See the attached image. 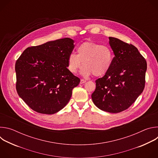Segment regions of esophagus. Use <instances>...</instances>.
I'll return each instance as SVG.
<instances>
[{"label": "esophagus", "mask_w": 158, "mask_h": 158, "mask_svg": "<svg viewBox=\"0 0 158 158\" xmlns=\"http://www.w3.org/2000/svg\"><path fill=\"white\" fill-rule=\"evenodd\" d=\"M86 82V81L85 80H84V79H81V81H80V84H84V83H85Z\"/></svg>", "instance_id": "1"}]
</instances>
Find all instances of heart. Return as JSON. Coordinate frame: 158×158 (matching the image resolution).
<instances>
[{
	"label": "heart",
	"mask_w": 158,
	"mask_h": 158,
	"mask_svg": "<svg viewBox=\"0 0 158 158\" xmlns=\"http://www.w3.org/2000/svg\"><path fill=\"white\" fill-rule=\"evenodd\" d=\"M113 52L105 45L87 41L80 44L77 54L71 53L67 57V69L72 74H76L82 65L81 74L89 77L93 74L101 77L106 74L110 69L113 60Z\"/></svg>",
	"instance_id": "b5f03b06"
}]
</instances>
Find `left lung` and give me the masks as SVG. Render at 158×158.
<instances>
[{"mask_svg":"<svg viewBox=\"0 0 158 158\" xmlns=\"http://www.w3.org/2000/svg\"><path fill=\"white\" fill-rule=\"evenodd\" d=\"M109 39L115 56L109 72L96 81L91 97L101 110L118 113L129 107L143 93L147 62L133 45L115 37Z\"/></svg>","mask_w":158,"mask_h":158,"instance_id":"8db88e82","label":"left lung"}]
</instances>
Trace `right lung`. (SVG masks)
I'll return each instance as SVG.
<instances>
[{
  "mask_svg": "<svg viewBox=\"0 0 158 158\" xmlns=\"http://www.w3.org/2000/svg\"><path fill=\"white\" fill-rule=\"evenodd\" d=\"M74 41L64 38L27 48L17 60L16 89L29 107L53 114L69 101L80 79L67 69Z\"/></svg>",
  "mask_w": 158,
  "mask_h": 158,
  "instance_id": "right-lung-1",
  "label": "right lung"
}]
</instances>
